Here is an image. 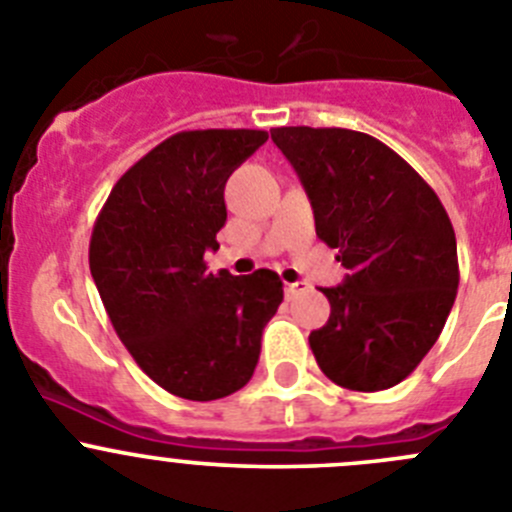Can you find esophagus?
<instances>
[{
	"mask_svg": "<svg viewBox=\"0 0 512 512\" xmlns=\"http://www.w3.org/2000/svg\"><path fill=\"white\" fill-rule=\"evenodd\" d=\"M307 289H309L307 281H292V284H287V287H284V292H287V297H297V294L307 292Z\"/></svg>",
	"mask_w": 512,
	"mask_h": 512,
	"instance_id": "obj_1",
	"label": "esophagus"
}]
</instances>
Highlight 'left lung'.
<instances>
[{
  "mask_svg": "<svg viewBox=\"0 0 512 512\" xmlns=\"http://www.w3.org/2000/svg\"><path fill=\"white\" fill-rule=\"evenodd\" d=\"M317 238L350 274L322 289L330 320L309 335L317 365L350 391H383L442 335L459 287L457 238L437 192L406 159L353 129L279 126Z\"/></svg>",
  "mask_w": 512,
  "mask_h": 512,
  "instance_id": "1",
  "label": "left lung"
}]
</instances>
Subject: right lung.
<instances>
[{
    "instance_id": "1",
    "label": "right lung",
    "mask_w": 512,
    "mask_h": 512,
    "mask_svg": "<svg viewBox=\"0 0 512 512\" xmlns=\"http://www.w3.org/2000/svg\"><path fill=\"white\" fill-rule=\"evenodd\" d=\"M269 134L180 131L121 175L91 233L88 264L116 335L157 386L215 401L251 381L261 332L284 299L279 274H210L223 190Z\"/></svg>"
}]
</instances>
